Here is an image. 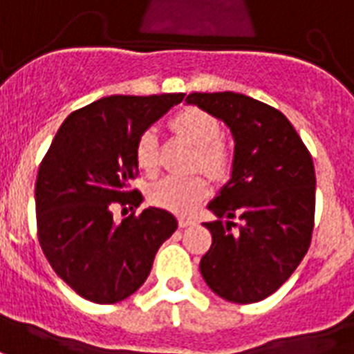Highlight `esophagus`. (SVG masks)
<instances>
[{
  "instance_id": "esophagus-1",
  "label": "esophagus",
  "mask_w": 354,
  "mask_h": 354,
  "mask_svg": "<svg viewBox=\"0 0 354 354\" xmlns=\"http://www.w3.org/2000/svg\"><path fill=\"white\" fill-rule=\"evenodd\" d=\"M196 221L190 220V218H179V227H190L194 225Z\"/></svg>"
}]
</instances>
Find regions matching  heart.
Instances as JSON below:
<instances>
[{
  "label": "heart",
  "instance_id": "1",
  "mask_svg": "<svg viewBox=\"0 0 354 354\" xmlns=\"http://www.w3.org/2000/svg\"><path fill=\"white\" fill-rule=\"evenodd\" d=\"M171 129L197 147L194 169H203L216 179H223L232 166V149L221 138V123L212 112L199 106H186L171 118ZM134 158L144 174H157L158 138L153 129L140 134L134 144ZM210 194V185L203 175L166 177L151 186L149 197L157 207L188 214Z\"/></svg>",
  "mask_w": 354,
  "mask_h": 354
}]
</instances>
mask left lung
<instances>
[{
	"label": "left lung",
	"instance_id": "left-lung-1",
	"mask_svg": "<svg viewBox=\"0 0 354 354\" xmlns=\"http://www.w3.org/2000/svg\"><path fill=\"white\" fill-rule=\"evenodd\" d=\"M212 112L234 136L231 179L208 210L212 245L201 275L225 301L266 299L288 281L310 248L316 210V174L288 118L262 101L234 92L186 97Z\"/></svg>",
	"mask_w": 354,
	"mask_h": 354
}]
</instances>
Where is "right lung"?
Instances as JSON below:
<instances>
[{"instance_id": "obj_1", "label": "right lung", "mask_w": 354, "mask_h": 354, "mask_svg": "<svg viewBox=\"0 0 354 354\" xmlns=\"http://www.w3.org/2000/svg\"><path fill=\"white\" fill-rule=\"evenodd\" d=\"M185 94L111 95L72 112L40 162L35 186L38 242L81 297L112 305L146 282L175 216L149 207L116 223L112 205H140L134 144Z\"/></svg>"}]
</instances>
